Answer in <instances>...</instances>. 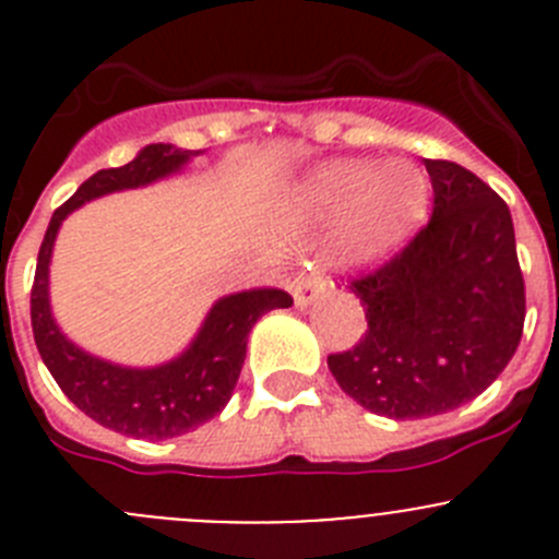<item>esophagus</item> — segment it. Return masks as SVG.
I'll return each mask as SVG.
<instances>
[{
  "label": "esophagus",
  "instance_id": "34e87169",
  "mask_svg": "<svg viewBox=\"0 0 559 559\" xmlns=\"http://www.w3.org/2000/svg\"><path fill=\"white\" fill-rule=\"evenodd\" d=\"M324 288H326V283L321 280L319 274H299L294 280V285H290V290H294L296 307L313 305V301L319 299L321 294H324Z\"/></svg>",
  "mask_w": 559,
  "mask_h": 559
}]
</instances>
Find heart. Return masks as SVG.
<instances>
[{"label":"heart","instance_id":"obj_1","mask_svg":"<svg viewBox=\"0 0 559 559\" xmlns=\"http://www.w3.org/2000/svg\"><path fill=\"white\" fill-rule=\"evenodd\" d=\"M294 204L305 216H341L332 254L371 263L396 249L424 222L429 182L413 163L330 160L299 182Z\"/></svg>","mask_w":559,"mask_h":559}]
</instances>
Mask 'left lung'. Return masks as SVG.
Wrapping results in <instances>:
<instances>
[{
    "label": "left lung",
    "instance_id": "obj_1",
    "mask_svg": "<svg viewBox=\"0 0 559 559\" xmlns=\"http://www.w3.org/2000/svg\"><path fill=\"white\" fill-rule=\"evenodd\" d=\"M424 166L432 218L388 263L352 280L368 330L326 357L346 396L396 421L477 399L513 360L526 316L504 199L457 163Z\"/></svg>",
    "mask_w": 559,
    "mask_h": 559
}]
</instances>
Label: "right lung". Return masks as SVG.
I'll return each instance as SVG.
<instances>
[{"mask_svg": "<svg viewBox=\"0 0 559 559\" xmlns=\"http://www.w3.org/2000/svg\"><path fill=\"white\" fill-rule=\"evenodd\" d=\"M202 150H179L171 143L143 146L127 166L102 168L76 188L74 197L55 210L46 227L35 265L29 316L33 335L46 368L60 391L88 418L130 438H177L202 427L227 407L246 360V341L260 316L290 307L280 288H252L222 296L210 307L202 330L186 352L155 368H127L82 352L60 332L49 307V260L55 238L69 213L105 193L127 191L171 177Z\"/></svg>", "mask_w": 559, "mask_h": 559, "instance_id": "1", "label": "right lung"}]
</instances>
